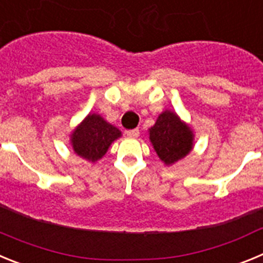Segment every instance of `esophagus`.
I'll list each match as a JSON object with an SVG mask.
<instances>
[{"instance_id":"1","label":"esophagus","mask_w":263,"mask_h":263,"mask_svg":"<svg viewBox=\"0 0 263 263\" xmlns=\"http://www.w3.org/2000/svg\"><path fill=\"white\" fill-rule=\"evenodd\" d=\"M125 133H126V136L133 137V138H136V137H138V136H139V130H138V129L126 130V132H125Z\"/></svg>"}]
</instances>
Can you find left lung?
I'll return each mask as SVG.
<instances>
[{"mask_svg":"<svg viewBox=\"0 0 263 263\" xmlns=\"http://www.w3.org/2000/svg\"><path fill=\"white\" fill-rule=\"evenodd\" d=\"M150 141L160 159L173 164L191 152L192 132L175 113L166 110L150 129Z\"/></svg>","mask_w":263,"mask_h":263,"instance_id":"left-lung-1","label":"left lung"}]
</instances>
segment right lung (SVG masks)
Here are the masks:
<instances>
[{
	"label": "right lung",
	"instance_id": "add662e5",
	"mask_svg": "<svg viewBox=\"0 0 263 263\" xmlns=\"http://www.w3.org/2000/svg\"><path fill=\"white\" fill-rule=\"evenodd\" d=\"M121 136V132L108 124L99 115H88L80 126L72 133L71 142L78 155L96 162L108 152L110 143Z\"/></svg>",
	"mask_w": 263,
	"mask_h": 263
}]
</instances>
